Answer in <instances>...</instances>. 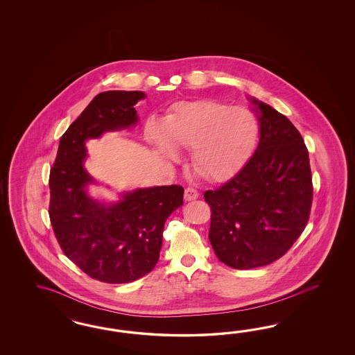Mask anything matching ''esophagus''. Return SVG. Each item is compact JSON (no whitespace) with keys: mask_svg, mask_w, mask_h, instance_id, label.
Wrapping results in <instances>:
<instances>
[{"mask_svg":"<svg viewBox=\"0 0 355 355\" xmlns=\"http://www.w3.org/2000/svg\"><path fill=\"white\" fill-rule=\"evenodd\" d=\"M198 198H199L198 190H195L193 187H187V189L184 190V200H186V202H191V200H195V199H198Z\"/></svg>","mask_w":355,"mask_h":355,"instance_id":"34e87169","label":"esophagus"}]
</instances>
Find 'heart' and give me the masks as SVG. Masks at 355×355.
<instances>
[{
    "instance_id": "1",
    "label": "heart",
    "mask_w": 355,
    "mask_h": 355,
    "mask_svg": "<svg viewBox=\"0 0 355 355\" xmlns=\"http://www.w3.org/2000/svg\"><path fill=\"white\" fill-rule=\"evenodd\" d=\"M146 139L168 159L191 150V164L211 182L225 181L248 160L258 137V122L245 107L215 100L178 103L162 123L150 119Z\"/></svg>"
}]
</instances>
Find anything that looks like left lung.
I'll return each mask as SVG.
<instances>
[{
    "label": "left lung",
    "mask_w": 355,
    "mask_h": 355,
    "mask_svg": "<svg viewBox=\"0 0 355 355\" xmlns=\"http://www.w3.org/2000/svg\"><path fill=\"white\" fill-rule=\"evenodd\" d=\"M259 121L258 148L225 184L205 193L209 242L236 269L268 266L301 236L310 217L312 177L300 131L276 109L248 97Z\"/></svg>",
    "instance_id": "left-lung-1"
}]
</instances>
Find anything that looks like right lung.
I'll return each mask as SVG.
<instances>
[{"instance_id": "1", "label": "right lung", "mask_w": 355, "mask_h": 355, "mask_svg": "<svg viewBox=\"0 0 355 355\" xmlns=\"http://www.w3.org/2000/svg\"><path fill=\"white\" fill-rule=\"evenodd\" d=\"M141 91L101 92L60 140L51 169L49 217L64 255L92 279L126 284L155 268L166 218L183 205L181 186H153L121 193L117 202L92 198L97 183L85 168L86 141L129 129L139 117Z\"/></svg>"}]
</instances>
